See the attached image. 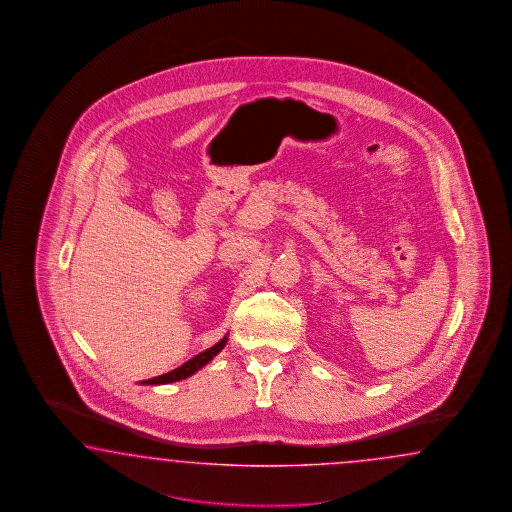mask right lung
Segmentation results:
<instances>
[{
	"label": "right lung",
	"mask_w": 512,
	"mask_h": 512,
	"mask_svg": "<svg viewBox=\"0 0 512 512\" xmlns=\"http://www.w3.org/2000/svg\"><path fill=\"white\" fill-rule=\"evenodd\" d=\"M225 343H227V336H225L223 340L217 341L214 347H210V349L202 351L201 355H197V357L187 360L186 364H182L180 368H176V370H172V372L165 373V375L154 377V379H148V381H144V385H165V383H172V381L186 379V377L193 375L197 370H201L204 364H208L212 358L216 357L217 353L225 347Z\"/></svg>",
	"instance_id": "obj_1"
}]
</instances>
